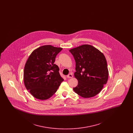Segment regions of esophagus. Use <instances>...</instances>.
Returning <instances> with one entry per match:
<instances>
[{
  "label": "esophagus",
  "instance_id": "esophagus-1",
  "mask_svg": "<svg viewBox=\"0 0 133 133\" xmlns=\"http://www.w3.org/2000/svg\"><path fill=\"white\" fill-rule=\"evenodd\" d=\"M73 77V74L72 73H70L69 75H67V78H72Z\"/></svg>",
  "mask_w": 133,
  "mask_h": 133
}]
</instances>
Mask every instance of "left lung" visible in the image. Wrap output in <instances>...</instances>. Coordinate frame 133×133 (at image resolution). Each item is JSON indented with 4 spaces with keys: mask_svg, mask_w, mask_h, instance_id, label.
Listing matches in <instances>:
<instances>
[{
    "mask_svg": "<svg viewBox=\"0 0 133 133\" xmlns=\"http://www.w3.org/2000/svg\"><path fill=\"white\" fill-rule=\"evenodd\" d=\"M70 52L76 62L74 77L78 84L73 90L85 98L94 97L107 82V63L103 53L91 45L84 44Z\"/></svg>",
    "mask_w": 133,
    "mask_h": 133,
    "instance_id": "1",
    "label": "left lung"
}]
</instances>
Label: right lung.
Masks as SVG:
<instances>
[{
  "label": "right lung",
  "instance_id": "obj_1",
  "mask_svg": "<svg viewBox=\"0 0 133 133\" xmlns=\"http://www.w3.org/2000/svg\"><path fill=\"white\" fill-rule=\"evenodd\" d=\"M62 50L60 47L44 45L33 51L28 57L24 69V83L35 98L42 100L50 98L63 81L58 66L54 63Z\"/></svg>",
  "mask_w": 133,
  "mask_h": 133
}]
</instances>
